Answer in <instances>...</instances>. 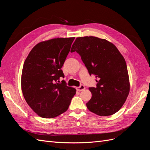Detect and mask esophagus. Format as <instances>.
<instances>
[{
    "mask_svg": "<svg viewBox=\"0 0 150 150\" xmlns=\"http://www.w3.org/2000/svg\"><path fill=\"white\" fill-rule=\"evenodd\" d=\"M77 91H82L84 89H85V86L83 84H81L79 87H77L76 88Z\"/></svg>",
    "mask_w": 150,
    "mask_h": 150,
    "instance_id": "esophagus-1",
    "label": "esophagus"
}]
</instances>
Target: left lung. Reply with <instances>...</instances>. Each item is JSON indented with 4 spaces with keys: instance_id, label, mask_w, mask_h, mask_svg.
Returning a JSON list of instances; mask_svg holds the SVG:
<instances>
[{
    "instance_id": "obj_1",
    "label": "left lung",
    "mask_w": 150,
    "mask_h": 150,
    "mask_svg": "<svg viewBox=\"0 0 150 150\" xmlns=\"http://www.w3.org/2000/svg\"><path fill=\"white\" fill-rule=\"evenodd\" d=\"M77 52L90 75L97 78L89 88L91 99L86 103L95 114L110 116L118 111L129 93V80L125 59L118 49L106 39L93 36L76 38L71 52Z\"/></svg>"
}]
</instances>
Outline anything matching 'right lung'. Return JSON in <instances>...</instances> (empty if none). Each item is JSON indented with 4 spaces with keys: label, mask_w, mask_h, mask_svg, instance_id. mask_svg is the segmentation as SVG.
<instances>
[{
    "label": "right lung",
    "mask_w": 150,
    "mask_h": 150,
    "mask_svg": "<svg viewBox=\"0 0 150 150\" xmlns=\"http://www.w3.org/2000/svg\"><path fill=\"white\" fill-rule=\"evenodd\" d=\"M75 38H56L38 43L24 63L21 87L25 101L36 114L52 118L67 110L76 89L64 81L61 67Z\"/></svg>",
    "instance_id": "1"
}]
</instances>
